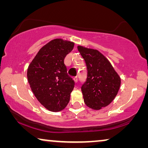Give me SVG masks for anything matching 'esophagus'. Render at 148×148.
Segmentation results:
<instances>
[{"instance_id":"esophagus-1","label":"esophagus","mask_w":148,"mask_h":148,"mask_svg":"<svg viewBox=\"0 0 148 148\" xmlns=\"http://www.w3.org/2000/svg\"><path fill=\"white\" fill-rule=\"evenodd\" d=\"M73 80H74V82H75V83H77V82H78V78L77 77H75L73 78Z\"/></svg>"}]
</instances>
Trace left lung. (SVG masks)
Instances as JSON below:
<instances>
[{"label":"left lung","instance_id":"8db88e82","mask_svg":"<svg viewBox=\"0 0 148 148\" xmlns=\"http://www.w3.org/2000/svg\"><path fill=\"white\" fill-rule=\"evenodd\" d=\"M86 62L88 75L82 86L84 102L94 110L110 104L118 94L121 78L109 60L97 50L78 46Z\"/></svg>","mask_w":148,"mask_h":148}]
</instances>
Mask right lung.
<instances>
[{"label": "right lung", "instance_id": "obj_1", "mask_svg": "<svg viewBox=\"0 0 148 148\" xmlns=\"http://www.w3.org/2000/svg\"><path fill=\"white\" fill-rule=\"evenodd\" d=\"M73 42L54 39L39 50L28 66L27 79L37 100L48 110L58 112L70 100L75 82L67 74L64 59Z\"/></svg>", "mask_w": 148, "mask_h": 148}]
</instances>
